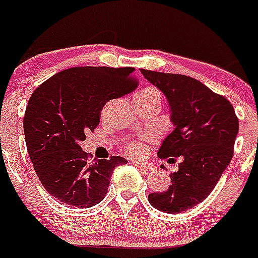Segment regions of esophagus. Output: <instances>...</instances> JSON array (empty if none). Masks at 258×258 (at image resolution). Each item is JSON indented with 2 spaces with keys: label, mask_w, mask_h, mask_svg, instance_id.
Wrapping results in <instances>:
<instances>
[{
  "label": "esophagus",
  "mask_w": 258,
  "mask_h": 258,
  "mask_svg": "<svg viewBox=\"0 0 258 258\" xmlns=\"http://www.w3.org/2000/svg\"><path fill=\"white\" fill-rule=\"evenodd\" d=\"M134 165L137 166V167L140 168V170L142 171H152L155 170V166L152 165V163L150 162H141V161H134Z\"/></svg>",
  "instance_id": "34e87169"
}]
</instances>
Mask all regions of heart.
Here are the masks:
<instances>
[{
  "instance_id": "obj_1",
  "label": "heart",
  "mask_w": 258,
  "mask_h": 258,
  "mask_svg": "<svg viewBox=\"0 0 258 258\" xmlns=\"http://www.w3.org/2000/svg\"><path fill=\"white\" fill-rule=\"evenodd\" d=\"M139 95H144V96H156V97H160V92H158L156 88L148 87L145 88V90L140 91ZM126 152L131 156H142L145 152V145L142 142H137L134 141L131 144H128L126 146Z\"/></svg>"
}]
</instances>
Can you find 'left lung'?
<instances>
[{
    "label": "left lung",
    "mask_w": 258,
    "mask_h": 258,
    "mask_svg": "<svg viewBox=\"0 0 258 258\" xmlns=\"http://www.w3.org/2000/svg\"><path fill=\"white\" fill-rule=\"evenodd\" d=\"M167 98L175 130L157 155L168 162L181 158L166 191L148 195V202L165 213H181L201 204L212 192L233 156L238 118L223 96L184 75L141 70Z\"/></svg>",
    "instance_id": "obj_1"
}]
</instances>
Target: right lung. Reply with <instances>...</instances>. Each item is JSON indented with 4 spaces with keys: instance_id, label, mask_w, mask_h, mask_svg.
Returning a JSON list of instances; mask_svg holds the SVG:
<instances>
[{
    "instance_id": "1",
    "label": "right lung",
    "mask_w": 258,
    "mask_h": 258,
    "mask_svg": "<svg viewBox=\"0 0 258 258\" xmlns=\"http://www.w3.org/2000/svg\"><path fill=\"white\" fill-rule=\"evenodd\" d=\"M134 67H74L58 72L31 95L23 118L26 146L49 195L80 209L100 204L111 175L127 160H88L80 144L100 123L106 102L137 87Z\"/></svg>"
}]
</instances>
